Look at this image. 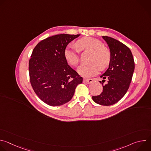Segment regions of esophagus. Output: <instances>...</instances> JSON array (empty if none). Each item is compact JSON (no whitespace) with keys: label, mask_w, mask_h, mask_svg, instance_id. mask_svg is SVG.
I'll return each mask as SVG.
<instances>
[{"label":"esophagus","mask_w":151,"mask_h":151,"mask_svg":"<svg viewBox=\"0 0 151 151\" xmlns=\"http://www.w3.org/2000/svg\"><path fill=\"white\" fill-rule=\"evenodd\" d=\"M83 82L87 83H91L93 82V80L92 79H83Z\"/></svg>","instance_id":"obj_1"}]
</instances>
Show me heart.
Wrapping results in <instances>:
<instances>
[{"mask_svg":"<svg viewBox=\"0 0 151 151\" xmlns=\"http://www.w3.org/2000/svg\"><path fill=\"white\" fill-rule=\"evenodd\" d=\"M79 51L91 52L88 64H83L78 68L79 73L85 77H91L97 74L100 69L108 66L111 59L109 50L104 47L102 42L91 37H84L76 42ZM73 45L68 46L64 51V55L68 63L76 66L79 61V50Z\"/></svg>","mask_w":151,"mask_h":151,"instance_id":"obj_1","label":"heart"}]
</instances>
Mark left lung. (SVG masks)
<instances>
[{
    "label": "left lung",
    "instance_id": "left-lung-1",
    "mask_svg": "<svg viewBox=\"0 0 151 151\" xmlns=\"http://www.w3.org/2000/svg\"><path fill=\"white\" fill-rule=\"evenodd\" d=\"M110 49L111 59L107 70L100 76L103 91L93 96L97 104L110 106L117 103L126 94L134 70V61L132 51L119 40L108 36H102Z\"/></svg>",
    "mask_w": 151,
    "mask_h": 151
}]
</instances>
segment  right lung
<instances>
[{
    "label": "right lung",
    "instance_id": "1",
    "mask_svg": "<svg viewBox=\"0 0 151 151\" xmlns=\"http://www.w3.org/2000/svg\"><path fill=\"white\" fill-rule=\"evenodd\" d=\"M80 35L60 34L42 40L33 49L29 63L32 87L46 104L60 106L73 97L83 79L68 63L64 51Z\"/></svg>",
    "mask_w": 151,
    "mask_h": 151
}]
</instances>
